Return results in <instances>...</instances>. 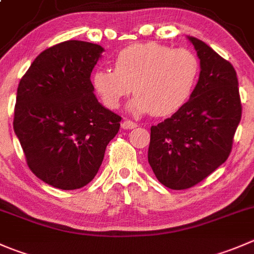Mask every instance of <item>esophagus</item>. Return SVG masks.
I'll use <instances>...</instances> for the list:
<instances>
[{"mask_svg":"<svg viewBox=\"0 0 254 254\" xmlns=\"http://www.w3.org/2000/svg\"><path fill=\"white\" fill-rule=\"evenodd\" d=\"M122 127H123V129H125V130L134 129V127H136V123H134L132 120L125 119L124 122L122 123Z\"/></svg>","mask_w":254,"mask_h":254,"instance_id":"esophagus-1","label":"esophagus"}]
</instances>
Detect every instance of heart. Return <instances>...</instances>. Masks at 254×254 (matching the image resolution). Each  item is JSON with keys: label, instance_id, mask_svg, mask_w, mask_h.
<instances>
[{"label": "heart", "instance_id": "b5f03b06", "mask_svg": "<svg viewBox=\"0 0 254 254\" xmlns=\"http://www.w3.org/2000/svg\"><path fill=\"white\" fill-rule=\"evenodd\" d=\"M200 62L187 48L147 42L127 47L114 58V69L99 68L93 87L105 107L117 109L135 90L130 109L165 117L181 109L192 95Z\"/></svg>", "mask_w": 254, "mask_h": 254}]
</instances>
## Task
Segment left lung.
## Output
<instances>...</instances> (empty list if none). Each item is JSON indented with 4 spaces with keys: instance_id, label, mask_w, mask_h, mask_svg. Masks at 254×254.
Listing matches in <instances>:
<instances>
[{
    "instance_id": "obj_1",
    "label": "left lung",
    "mask_w": 254,
    "mask_h": 254,
    "mask_svg": "<svg viewBox=\"0 0 254 254\" xmlns=\"http://www.w3.org/2000/svg\"><path fill=\"white\" fill-rule=\"evenodd\" d=\"M189 39L201 65L195 90L181 109L150 129L147 160L172 190L195 186L227 160L242 117L233 65L200 39Z\"/></svg>"
}]
</instances>
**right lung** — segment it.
I'll return each mask as SVG.
<instances>
[{
    "mask_svg": "<svg viewBox=\"0 0 254 254\" xmlns=\"http://www.w3.org/2000/svg\"><path fill=\"white\" fill-rule=\"evenodd\" d=\"M104 49L65 41L33 61L17 89L13 130L29 170L61 190H77L97 175L122 117L95 98L90 73Z\"/></svg>",
    "mask_w": 254,
    "mask_h": 254,
    "instance_id": "1",
    "label": "right lung"
}]
</instances>
